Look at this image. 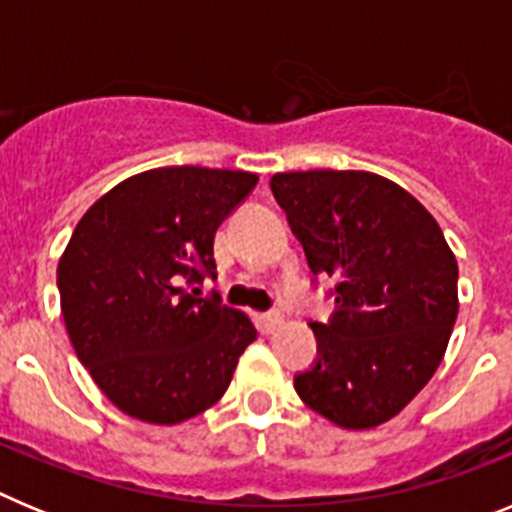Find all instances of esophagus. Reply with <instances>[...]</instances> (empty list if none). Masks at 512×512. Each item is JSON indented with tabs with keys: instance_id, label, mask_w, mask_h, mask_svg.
Masks as SVG:
<instances>
[{
	"instance_id": "1",
	"label": "esophagus",
	"mask_w": 512,
	"mask_h": 512,
	"mask_svg": "<svg viewBox=\"0 0 512 512\" xmlns=\"http://www.w3.org/2000/svg\"><path fill=\"white\" fill-rule=\"evenodd\" d=\"M284 323V318H282V312H264V315H261V328L266 330V333H274V330L279 328V325Z\"/></svg>"
}]
</instances>
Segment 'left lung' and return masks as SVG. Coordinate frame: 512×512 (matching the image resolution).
<instances>
[{
    "mask_svg": "<svg viewBox=\"0 0 512 512\" xmlns=\"http://www.w3.org/2000/svg\"><path fill=\"white\" fill-rule=\"evenodd\" d=\"M310 271L336 279V312L310 323L318 361L295 377L307 408L364 431L395 418L441 364L459 312L454 253L433 215L369 171L271 176Z\"/></svg>",
    "mask_w": 512,
    "mask_h": 512,
    "instance_id": "obj_1",
    "label": "left lung"
}]
</instances>
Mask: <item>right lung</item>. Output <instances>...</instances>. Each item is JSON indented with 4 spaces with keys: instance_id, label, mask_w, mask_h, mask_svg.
I'll return each mask as SVG.
<instances>
[{
    "instance_id": "add662e5",
    "label": "right lung",
    "mask_w": 512,
    "mask_h": 512,
    "mask_svg": "<svg viewBox=\"0 0 512 512\" xmlns=\"http://www.w3.org/2000/svg\"><path fill=\"white\" fill-rule=\"evenodd\" d=\"M259 176L164 166L102 194L58 261L63 323L79 361L130 418L176 425L228 390L256 328L184 284L215 277L212 243Z\"/></svg>"
}]
</instances>
